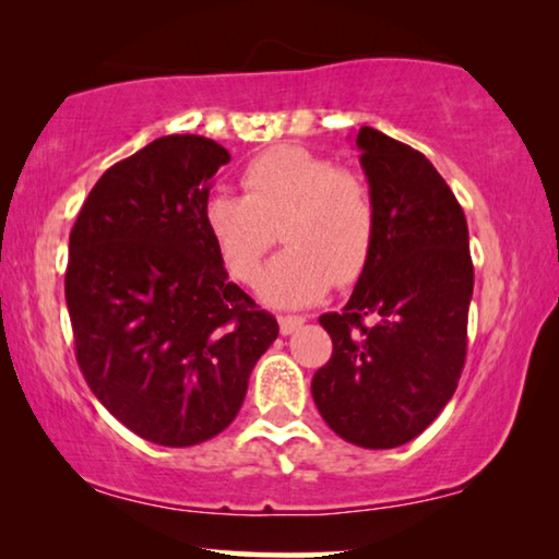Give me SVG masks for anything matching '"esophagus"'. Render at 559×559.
Here are the masks:
<instances>
[{
  "label": "esophagus",
  "instance_id": "1",
  "mask_svg": "<svg viewBox=\"0 0 559 559\" xmlns=\"http://www.w3.org/2000/svg\"><path fill=\"white\" fill-rule=\"evenodd\" d=\"M302 323H305V318H300V316H285V318H280V331H282V335H293L297 328H302Z\"/></svg>",
  "mask_w": 559,
  "mask_h": 559
}]
</instances>
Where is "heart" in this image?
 Instances as JSON below:
<instances>
[{"label":"heart","mask_w":559,"mask_h":559,"mask_svg":"<svg viewBox=\"0 0 559 559\" xmlns=\"http://www.w3.org/2000/svg\"><path fill=\"white\" fill-rule=\"evenodd\" d=\"M241 195L216 193L203 205L205 234L236 280L251 282L280 224L285 251L266 266L259 295L277 308H300L331 285L361 277L377 243V203L366 180L316 152L280 144L249 159Z\"/></svg>","instance_id":"1"}]
</instances>
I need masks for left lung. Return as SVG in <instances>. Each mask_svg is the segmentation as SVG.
<instances>
[{"mask_svg": "<svg viewBox=\"0 0 559 559\" xmlns=\"http://www.w3.org/2000/svg\"><path fill=\"white\" fill-rule=\"evenodd\" d=\"M377 203V243L341 312L320 316L333 356L312 377L328 427L358 448L415 440L453 396L473 297L468 224L423 152L356 134Z\"/></svg>", "mask_w": 559, "mask_h": 559, "instance_id": "8db88e82", "label": "left lung"}]
</instances>
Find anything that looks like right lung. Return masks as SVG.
Segmentation results:
<instances>
[{"mask_svg":"<svg viewBox=\"0 0 559 559\" xmlns=\"http://www.w3.org/2000/svg\"><path fill=\"white\" fill-rule=\"evenodd\" d=\"M228 159L209 136H159L98 178L68 241L83 377L121 425L165 448L224 432L280 333L228 282L205 234L203 205Z\"/></svg>","mask_w":559,"mask_h":559,"instance_id":"obj_1","label":"right lung"}]
</instances>
